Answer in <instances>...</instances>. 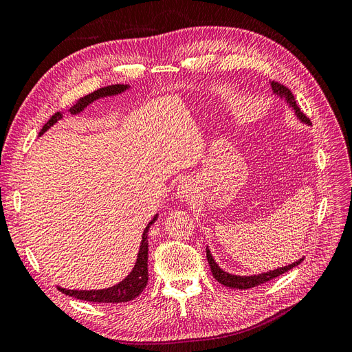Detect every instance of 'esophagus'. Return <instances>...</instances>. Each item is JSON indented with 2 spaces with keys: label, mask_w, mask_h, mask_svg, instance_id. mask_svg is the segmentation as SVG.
<instances>
[{
  "label": "esophagus",
  "mask_w": 352,
  "mask_h": 352,
  "mask_svg": "<svg viewBox=\"0 0 352 352\" xmlns=\"http://www.w3.org/2000/svg\"><path fill=\"white\" fill-rule=\"evenodd\" d=\"M194 196H196V188H194L192 181L190 178L181 179L177 187V197L181 201H188V200H192Z\"/></svg>",
  "instance_id": "1"
}]
</instances>
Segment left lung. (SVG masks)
I'll list each match as a JSON object with an SVG mask.
<instances>
[{
  "mask_svg": "<svg viewBox=\"0 0 352 352\" xmlns=\"http://www.w3.org/2000/svg\"><path fill=\"white\" fill-rule=\"evenodd\" d=\"M271 89L272 93H274L277 97H280L281 100L284 98L285 101H287L289 106L294 110V114L297 116V119L300 120L302 123H306V124H310V120L306 117L305 113H302V110L298 109V106L296 104V100H294V96L292 94V91L284 87L276 81H271ZM206 256H207V261H209V265H210V270H212V274L213 277L220 283L223 284L225 287H229V289H236V290H248V289H252V287H256V285L259 284H264L272 278H276L281 274H284V272L290 271L292 268L297 267L298 264H300L303 261V258L297 259L296 263L293 264H289L285 267H280V268H276V270H270L267 272H261V274H254V276H235V274H229V272L223 271L222 268L219 267V264L214 261V258L210 252L209 248H206Z\"/></svg>",
  "mask_w": 352,
  "mask_h": 352,
  "instance_id": "left-lung-1",
  "label": "left lung"
}]
</instances>
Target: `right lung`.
Listing matches in <instances>:
<instances>
[{"mask_svg": "<svg viewBox=\"0 0 352 352\" xmlns=\"http://www.w3.org/2000/svg\"><path fill=\"white\" fill-rule=\"evenodd\" d=\"M129 88H130V85H124V84H116V85L100 88V89L94 91V93H91V94L78 100L68 111L71 114H78V113H81L87 106H89L91 102H94L96 100L122 94ZM60 119H62V113L60 111L55 113L50 117L49 122L42 127L38 136H42L47 129H50ZM156 219H158V214L153 216V219L148 223L145 230H143L140 248L138 252L135 267L123 281L113 285V287L102 289V290H67V289L59 287V285H58V290L67 296L80 298V300L94 302V303H122V302L133 300V298L138 297L148 284V278H149V276H148V232H149L151 225L155 223Z\"/></svg>", "mask_w": 352, "mask_h": 352, "instance_id": "obj_1", "label": "right lung"}]
</instances>
